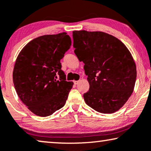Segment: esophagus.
<instances>
[{"label": "esophagus", "instance_id": "34e87169", "mask_svg": "<svg viewBox=\"0 0 151 151\" xmlns=\"http://www.w3.org/2000/svg\"><path fill=\"white\" fill-rule=\"evenodd\" d=\"M80 82V80H78V81H73V83H74V84H78V83Z\"/></svg>", "mask_w": 151, "mask_h": 151}]
</instances>
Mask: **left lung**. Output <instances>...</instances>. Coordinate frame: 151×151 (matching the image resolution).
I'll list each match as a JSON object with an SVG mask.
<instances>
[{
    "label": "left lung",
    "instance_id": "obj_1",
    "mask_svg": "<svg viewBox=\"0 0 151 151\" xmlns=\"http://www.w3.org/2000/svg\"><path fill=\"white\" fill-rule=\"evenodd\" d=\"M73 47L84 63L90 85L84 101L98 112L119 110L132 95L136 80V66L123 43L104 32H73Z\"/></svg>",
    "mask_w": 151,
    "mask_h": 151
}]
</instances>
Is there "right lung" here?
<instances>
[{
  "mask_svg": "<svg viewBox=\"0 0 151 151\" xmlns=\"http://www.w3.org/2000/svg\"><path fill=\"white\" fill-rule=\"evenodd\" d=\"M66 32L30 41L17 56L13 71L15 89L35 114L47 116L65 106L73 83L66 81L60 60L70 48Z\"/></svg>",
  "mask_w": 151,
  "mask_h": 151,
  "instance_id": "obj_1",
  "label": "right lung"
}]
</instances>
